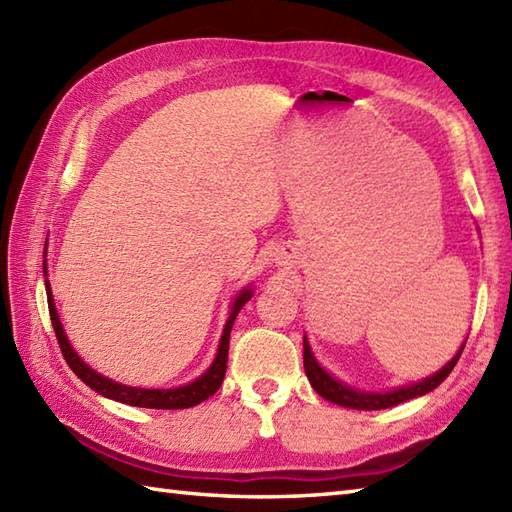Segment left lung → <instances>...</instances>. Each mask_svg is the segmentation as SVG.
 I'll return each mask as SVG.
<instances>
[{
	"mask_svg": "<svg viewBox=\"0 0 512 512\" xmlns=\"http://www.w3.org/2000/svg\"><path fill=\"white\" fill-rule=\"evenodd\" d=\"M466 345V341H464ZM464 345L460 347V352L455 354L451 361L444 365L440 372H436L429 378L420 380L416 385H409V387H398L394 391H387V394H372V391H361V389H354L350 385H343L339 380L332 378L325 369L317 363V358L312 356L310 350V343L306 336H303V367H306V374L310 385L314 387L319 396H323L325 400L334 402V405H341L347 409H363V411H376V409H387V407H396L400 402L411 400L416 396H424L429 394V391L436 389L444 378L451 374V369L458 363V358L464 350Z\"/></svg>",
	"mask_w": 512,
	"mask_h": 512,
	"instance_id": "8db88e82",
	"label": "left lung"
}]
</instances>
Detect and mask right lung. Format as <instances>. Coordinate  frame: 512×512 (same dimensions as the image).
<instances>
[{
	"mask_svg": "<svg viewBox=\"0 0 512 512\" xmlns=\"http://www.w3.org/2000/svg\"><path fill=\"white\" fill-rule=\"evenodd\" d=\"M46 257V255H43ZM48 275V266L43 262V277ZM46 295H48V310H50V321H52V328L54 334H57V341L61 347V354L65 358V363L70 365L72 372L79 376L85 385L92 387L96 394H101L105 398H112L116 402H125V405H132V407H147V409H189L200 405L202 400H206L209 396H213L217 389H220L224 374H226V361H228V339H231V328H233V321L237 317V312L242 310L244 303L253 297V290L246 288L239 292V297L233 303V310H231V317H228L226 325H224V332H222V339H220V347H217V356L213 365L206 369V372L195 378L193 383L189 385H182L176 389H140V387H127L121 383H114V380L101 376L99 372H94L92 367L85 365L81 361V356L72 350V345L68 341V336L63 332V325L59 321V314L57 308H54V301H52V290L50 284L46 279Z\"/></svg>",
	"mask_w": 512,
	"mask_h": 512,
	"instance_id": "add662e5",
	"label": "right lung"
}]
</instances>
